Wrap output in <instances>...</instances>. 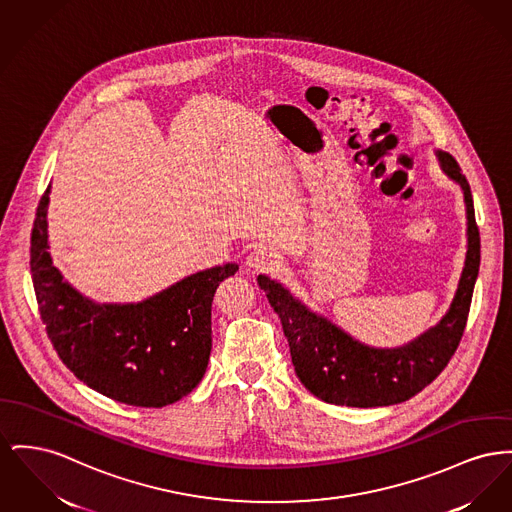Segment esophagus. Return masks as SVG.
<instances>
[{"mask_svg": "<svg viewBox=\"0 0 512 512\" xmlns=\"http://www.w3.org/2000/svg\"><path fill=\"white\" fill-rule=\"evenodd\" d=\"M245 265H247L251 271H271L274 267H278V259H276V255L272 253L269 247L261 245V247H255V249L247 255Z\"/></svg>", "mask_w": 512, "mask_h": 512, "instance_id": "1", "label": "esophagus"}]
</instances>
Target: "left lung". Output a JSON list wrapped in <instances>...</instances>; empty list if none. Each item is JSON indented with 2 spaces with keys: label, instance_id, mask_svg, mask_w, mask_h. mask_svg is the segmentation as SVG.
I'll return each instance as SVG.
<instances>
[{
  "label": "left lung",
  "instance_id": "8db88e82",
  "mask_svg": "<svg viewBox=\"0 0 512 512\" xmlns=\"http://www.w3.org/2000/svg\"><path fill=\"white\" fill-rule=\"evenodd\" d=\"M437 158L443 172L464 191L468 251L451 307L429 331L400 348H371L305 307L280 282L265 274L257 276L280 317L301 385L329 404L354 408L400 404L423 391L458 348L480 271V230L470 183L458 162L449 152L437 151Z\"/></svg>",
  "mask_w": 512,
  "mask_h": 512
}]
</instances>
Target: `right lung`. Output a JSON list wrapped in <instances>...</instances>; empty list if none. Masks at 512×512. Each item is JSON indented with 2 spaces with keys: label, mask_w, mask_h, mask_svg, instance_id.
Listing matches in <instances>:
<instances>
[{
  "label": "right lung",
  "mask_w": 512,
  "mask_h": 512,
  "mask_svg": "<svg viewBox=\"0 0 512 512\" xmlns=\"http://www.w3.org/2000/svg\"><path fill=\"white\" fill-rule=\"evenodd\" d=\"M48 203L50 185L32 226L31 274L60 360L92 391L129 406L162 408L187 396L209 365L214 292L238 265L195 272L139 303H94L54 267Z\"/></svg>",
  "instance_id": "right-lung-1"
}]
</instances>
